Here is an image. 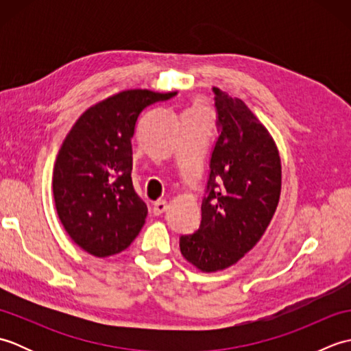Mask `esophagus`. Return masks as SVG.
<instances>
[{"label":"esophagus","instance_id":"obj_1","mask_svg":"<svg viewBox=\"0 0 351 351\" xmlns=\"http://www.w3.org/2000/svg\"><path fill=\"white\" fill-rule=\"evenodd\" d=\"M167 206H169V204H167V200H156V202L154 204V214L155 215H161L164 211L167 210Z\"/></svg>","mask_w":351,"mask_h":351}]
</instances>
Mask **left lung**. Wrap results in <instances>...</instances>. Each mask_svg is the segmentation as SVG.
I'll use <instances>...</instances> for the list:
<instances>
[{"label":"left lung","instance_id":"1","mask_svg":"<svg viewBox=\"0 0 351 351\" xmlns=\"http://www.w3.org/2000/svg\"><path fill=\"white\" fill-rule=\"evenodd\" d=\"M220 136L210 161L202 221L180 238L182 256L204 273L237 264L255 247L279 204L282 166L270 132L238 98L213 87Z\"/></svg>","mask_w":351,"mask_h":351}]
</instances>
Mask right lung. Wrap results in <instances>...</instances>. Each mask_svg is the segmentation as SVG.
I'll use <instances>...</instances> for the list:
<instances>
[{"label": "right lung", "mask_w": 351, "mask_h": 351, "mask_svg": "<svg viewBox=\"0 0 351 351\" xmlns=\"http://www.w3.org/2000/svg\"><path fill=\"white\" fill-rule=\"evenodd\" d=\"M176 92H119L80 116L52 173L56 210L78 247L96 258L121 253L145 225L147 206L134 190L131 138L147 106Z\"/></svg>", "instance_id": "obj_1"}]
</instances>
